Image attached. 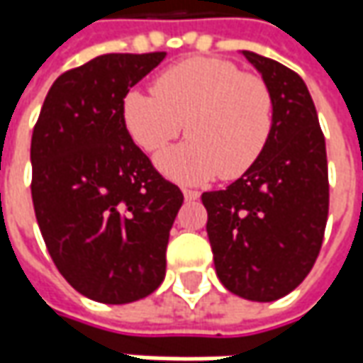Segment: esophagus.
I'll list each match as a JSON object with an SVG mask.
<instances>
[{"label":"esophagus","instance_id":"1","mask_svg":"<svg viewBox=\"0 0 363 363\" xmlns=\"http://www.w3.org/2000/svg\"><path fill=\"white\" fill-rule=\"evenodd\" d=\"M184 198H186V202H194V200L200 198V191H196V189H184Z\"/></svg>","mask_w":363,"mask_h":363}]
</instances>
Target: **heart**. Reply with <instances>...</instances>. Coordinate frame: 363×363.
I'll return each mask as SVG.
<instances>
[{"label":"heart","mask_w":363,"mask_h":363,"mask_svg":"<svg viewBox=\"0 0 363 363\" xmlns=\"http://www.w3.org/2000/svg\"><path fill=\"white\" fill-rule=\"evenodd\" d=\"M123 123L145 151L175 139L186 123V143L155 157L161 174L196 186L234 179L248 172L269 143L274 121L272 92L257 74H246L224 58H188L163 70L153 94L129 91L123 96Z\"/></svg>","instance_id":"heart-1"}]
</instances>
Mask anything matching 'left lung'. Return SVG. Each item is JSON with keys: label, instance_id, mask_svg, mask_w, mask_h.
Wrapping results in <instances>:
<instances>
[{"label": "left lung", "instance_id": "1", "mask_svg": "<svg viewBox=\"0 0 363 363\" xmlns=\"http://www.w3.org/2000/svg\"><path fill=\"white\" fill-rule=\"evenodd\" d=\"M272 92L274 121L257 163L226 189L203 191L220 283L248 301L289 295L313 269L329 212L328 153L313 99L299 74L240 52Z\"/></svg>", "mask_w": 363, "mask_h": 363}]
</instances>
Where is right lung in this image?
Segmentation results:
<instances>
[{
  "instance_id": "obj_1",
  "label": "right lung",
  "mask_w": 363,
  "mask_h": 363,
  "mask_svg": "<svg viewBox=\"0 0 363 363\" xmlns=\"http://www.w3.org/2000/svg\"><path fill=\"white\" fill-rule=\"evenodd\" d=\"M165 58L103 54L54 80L32 135V202L56 269L80 295L125 305L165 279L184 194L133 143L123 96Z\"/></svg>"
}]
</instances>
